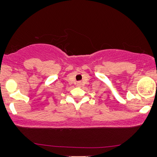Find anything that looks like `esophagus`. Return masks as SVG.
Returning <instances> with one entry per match:
<instances>
[{"label": "esophagus", "mask_w": 157, "mask_h": 157, "mask_svg": "<svg viewBox=\"0 0 157 157\" xmlns=\"http://www.w3.org/2000/svg\"><path fill=\"white\" fill-rule=\"evenodd\" d=\"M81 86H82V83L80 82V81H79V82L77 83V86H78V87H81Z\"/></svg>", "instance_id": "34e87169"}]
</instances>
